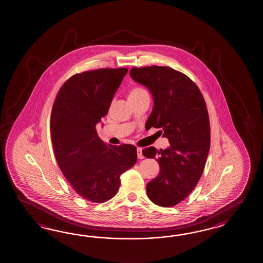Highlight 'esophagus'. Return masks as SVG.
I'll use <instances>...</instances> for the list:
<instances>
[{
    "label": "esophagus",
    "mask_w": 263,
    "mask_h": 263,
    "mask_svg": "<svg viewBox=\"0 0 263 263\" xmlns=\"http://www.w3.org/2000/svg\"><path fill=\"white\" fill-rule=\"evenodd\" d=\"M137 156L139 159H143V155H142V148H138L137 149Z\"/></svg>",
    "instance_id": "34e87169"
}]
</instances>
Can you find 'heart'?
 Segmentation results:
<instances>
[{"label": "heart", "instance_id": "1", "mask_svg": "<svg viewBox=\"0 0 263 263\" xmlns=\"http://www.w3.org/2000/svg\"><path fill=\"white\" fill-rule=\"evenodd\" d=\"M147 93V92L141 87H135L133 89L130 90V92L128 93V98H136V97H140L142 95Z\"/></svg>", "mask_w": 263, "mask_h": 263}]
</instances>
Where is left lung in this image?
Returning <instances> with one entry per match:
<instances>
[{"mask_svg":"<svg viewBox=\"0 0 263 263\" xmlns=\"http://www.w3.org/2000/svg\"><path fill=\"white\" fill-rule=\"evenodd\" d=\"M130 76L153 97L145 127L162 129L171 143L166 149L142 150L160 164L158 176L146 185L147 196L158 206H175L193 191L205 168L211 145L206 102L191 78L170 67H133Z\"/></svg>","mask_w":263,"mask_h":263,"instance_id":"8db88e82","label":"left lung"}]
</instances>
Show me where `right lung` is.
<instances>
[{
  "instance_id": "1",
  "label": "right lung",
  "mask_w": 263,
  "mask_h": 263,
  "mask_svg": "<svg viewBox=\"0 0 263 263\" xmlns=\"http://www.w3.org/2000/svg\"><path fill=\"white\" fill-rule=\"evenodd\" d=\"M127 71L106 68L72 76L60 88L51 110L58 166L78 195L93 203L113 198L121 174L137 162L134 145H107L96 130Z\"/></svg>"
}]
</instances>
